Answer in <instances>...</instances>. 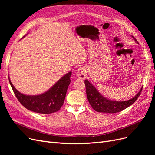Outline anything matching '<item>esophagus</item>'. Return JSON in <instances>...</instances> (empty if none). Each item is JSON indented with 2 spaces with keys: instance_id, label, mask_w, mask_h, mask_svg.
Masks as SVG:
<instances>
[{
  "instance_id": "1",
  "label": "esophagus",
  "mask_w": 155,
  "mask_h": 155,
  "mask_svg": "<svg viewBox=\"0 0 155 155\" xmlns=\"http://www.w3.org/2000/svg\"><path fill=\"white\" fill-rule=\"evenodd\" d=\"M86 70L85 68L83 67H80L78 69L77 72H76V76L79 79H84L86 77Z\"/></svg>"
}]
</instances>
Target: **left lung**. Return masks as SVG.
I'll list each match as a JSON object with an SVG mask.
<instances>
[{
	"label": "left lung",
	"instance_id": "obj_1",
	"mask_svg": "<svg viewBox=\"0 0 155 155\" xmlns=\"http://www.w3.org/2000/svg\"><path fill=\"white\" fill-rule=\"evenodd\" d=\"M134 39L136 43L138 44V42L134 37L131 36ZM86 87L87 96L89 104L92 107L98 112H105V113H115L125 109L130 105L133 104L137 101L142 92L143 87L140 91L133 97L130 100L118 101L107 99V97L102 96L97 88L87 79L85 81Z\"/></svg>",
	"mask_w": 155,
	"mask_h": 155
}]
</instances>
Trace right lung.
I'll return each mask as SVG.
<instances>
[{"label": "right lung", "mask_w": 155, "mask_h": 155, "mask_svg": "<svg viewBox=\"0 0 155 155\" xmlns=\"http://www.w3.org/2000/svg\"><path fill=\"white\" fill-rule=\"evenodd\" d=\"M71 75L72 72H68L47 91L33 96L26 95L17 91L12 83L10 77L8 78L15 96L26 109L37 113L51 114L58 111L63 105Z\"/></svg>", "instance_id": "1"}]
</instances>
